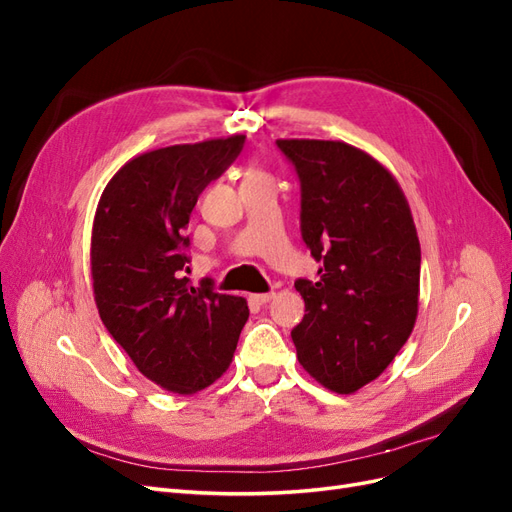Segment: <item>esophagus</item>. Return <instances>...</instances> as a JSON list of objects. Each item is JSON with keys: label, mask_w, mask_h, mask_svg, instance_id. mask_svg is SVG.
Listing matches in <instances>:
<instances>
[{"label": "esophagus", "mask_w": 512, "mask_h": 512, "mask_svg": "<svg viewBox=\"0 0 512 512\" xmlns=\"http://www.w3.org/2000/svg\"><path fill=\"white\" fill-rule=\"evenodd\" d=\"M273 299V292H260V294H252L250 301H254L256 305H265Z\"/></svg>", "instance_id": "34e87169"}]
</instances>
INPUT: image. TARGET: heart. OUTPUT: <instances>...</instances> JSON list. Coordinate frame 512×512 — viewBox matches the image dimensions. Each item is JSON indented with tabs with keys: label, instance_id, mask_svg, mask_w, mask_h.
<instances>
[{
	"label": "heart",
	"instance_id": "1",
	"mask_svg": "<svg viewBox=\"0 0 512 512\" xmlns=\"http://www.w3.org/2000/svg\"><path fill=\"white\" fill-rule=\"evenodd\" d=\"M250 175H258V173H250ZM250 175H247V177H250Z\"/></svg>",
	"mask_w": 512,
	"mask_h": 512
}]
</instances>
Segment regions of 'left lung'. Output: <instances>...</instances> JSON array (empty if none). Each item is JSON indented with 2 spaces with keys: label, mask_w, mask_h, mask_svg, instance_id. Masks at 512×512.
I'll return each mask as SVG.
<instances>
[{
  "label": "left lung",
  "mask_w": 512,
  "mask_h": 512,
  "mask_svg": "<svg viewBox=\"0 0 512 512\" xmlns=\"http://www.w3.org/2000/svg\"><path fill=\"white\" fill-rule=\"evenodd\" d=\"M301 183V237L320 262L297 280L305 316L297 359L335 393L376 380L408 342L418 312L421 245L395 177L342 141H275Z\"/></svg>",
  "instance_id": "1"
}]
</instances>
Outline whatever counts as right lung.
Listing matches in <instances>:
<instances>
[{
  "label": "right lung",
  "instance_id": "obj_1",
  "mask_svg": "<svg viewBox=\"0 0 512 512\" xmlns=\"http://www.w3.org/2000/svg\"><path fill=\"white\" fill-rule=\"evenodd\" d=\"M245 136L143 153L108 181L91 232L100 318L134 365L166 391L192 395L228 369L250 309L213 280L190 286L185 226Z\"/></svg>",
  "mask_w": 512,
  "mask_h": 512
}]
</instances>
